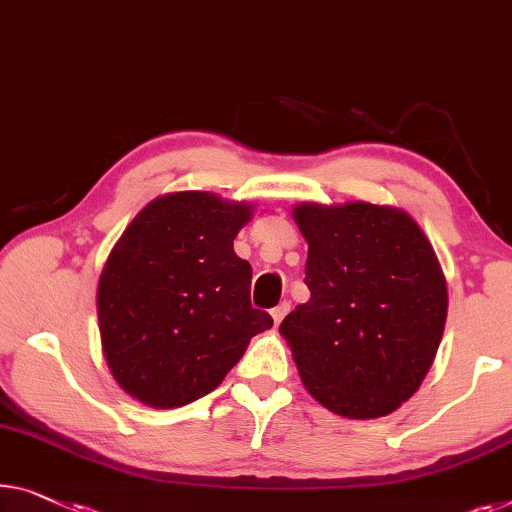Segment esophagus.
I'll use <instances>...</instances> for the list:
<instances>
[{
	"mask_svg": "<svg viewBox=\"0 0 512 512\" xmlns=\"http://www.w3.org/2000/svg\"><path fill=\"white\" fill-rule=\"evenodd\" d=\"M287 312H289V303H287V301H282L280 305H276V308H273V310H271V317H273V322H276V324H280V322H282V319H285V315H287Z\"/></svg>",
	"mask_w": 512,
	"mask_h": 512,
	"instance_id": "obj_1",
	"label": "esophagus"
}]
</instances>
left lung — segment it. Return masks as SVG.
<instances>
[{
  "mask_svg": "<svg viewBox=\"0 0 512 512\" xmlns=\"http://www.w3.org/2000/svg\"><path fill=\"white\" fill-rule=\"evenodd\" d=\"M308 303L282 319L303 386L345 418H379L418 391L446 326L448 289L432 243L407 211L303 202Z\"/></svg>",
  "mask_w": 512,
  "mask_h": 512,
  "instance_id": "left-lung-1",
  "label": "left lung"
}]
</instances>
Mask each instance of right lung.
Wrapping results in <instances>:
<instances>
[{
	"mask_svg": "<svg viewBox=\"0 0 512 512\" xmlns=\"http://www.w3.org/2000/svg\"><path fill=\"white\" fill-rule=\"evenodd\" d=\"M250 218L246 202L183 190L149 202L114 243L98 331L112 377L135 400L172 409L204 398L273 326L250 305L253 269L234 253Z\"/></svg>",
	"mask_w": 512,
	"mask_h": 512,
	"instance_id": "right-lung-1",
	"label": "right lung"
}]
</instances>
